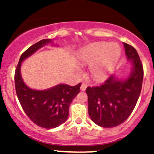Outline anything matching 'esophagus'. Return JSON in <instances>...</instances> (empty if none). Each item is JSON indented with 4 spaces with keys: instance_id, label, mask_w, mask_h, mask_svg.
Wrapping results in <instances>:
<instances>
[{
    "instance_id": "esophagus-1",
    "label": "esophagus",
    "mask_w": 154,
    "mask_h": 154,
    "mask_svg": "<svg viewBox=\"0 0 154 154\" xmlns=\"http://www.w3.org/2000/svg\"><path fill=\"white\" fill-rule=\"evenodd\" d=\"M86 87H87V85L86 84V83H82L81 84V86H80V89H81L82 91H85L86 90Z\"/></svg>"
}]
</instances>
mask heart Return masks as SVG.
Returning a JSON list of instances; mask_svg holds the SVG:
<instances>
[{"label": "heart", "mask_w": 154, "mask_h": 154, "mask_svg": "<svg viewBox=\"0 0 154 154\" xmlns=\"http://www.w3.org/2000/svg\"><path fill=\"white\" fill-rule=\"evenodd\" d=\"M119 45L104 41L89 44L81 50L78 55V62L89 65V74L96 81L106 78L113 70L120 59Z\"/></svg>", "instance_id": "1"}]
</instances>
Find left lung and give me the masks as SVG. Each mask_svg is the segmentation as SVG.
Instances as JSON below:
<instances>
[{
	"mask_svg": "<svg viewBox=\"0 0 154 154\" xmlns=\"http://www.w3.org/2000/svg\"><path fill=\"white\" fill-rule=\"evenodd\" d=\"M126 56L132 69L126 80L110 76L103 84L86 88L88 111L98 126L112 128L122 124L130 116L139 98L144 70L136 50L124 43Z\"/></svg>",
	"mask_w": 154,
	"mask_h": 154,
	"instance_id": "8db88e82",
	"label": "left lung"
}]
</instances>
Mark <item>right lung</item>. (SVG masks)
<instances>
[{
	"label": "right lung",
	"mask_w": 154,
	"mask_h": 154,
	"mask_svg": "<svg viewBox=\"0 0 154 154\" xmlns=\"http://www.w3.org/2000/svg\"><path fill=\"white\" fill-rule=\"evenodd\" d=\"M51 42L50 39L41 40L25 50L19 59L14 77L16 95L22 109L33 123L45 129H53L66 121L70 104L81 86L80 83L74 86L59 84L46 90H35L24 83L20 71L22 61Z\"/></svg>",
	"instance_id": "add662e5"
}]
</instances>
